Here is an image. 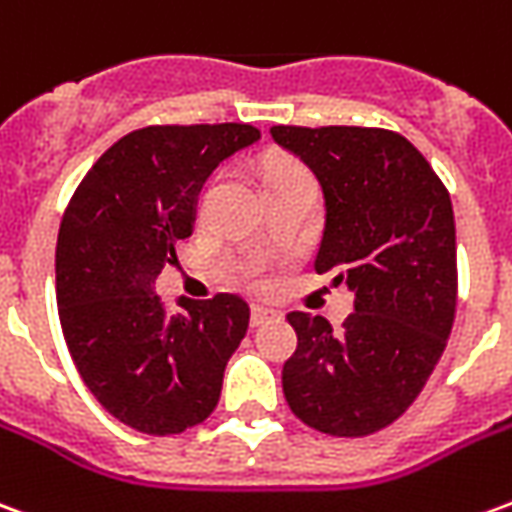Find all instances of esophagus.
<instances>
[{"label":"esophagus","mask_w":512,"mask_h":512,"mask_svg":"<svg viewBox=\"0 0 512 512\" xmlns=\"http://www.w3.org/2000/svg\"><path fill=\"white\" fill-rule=\"evenodd\" d=\"M271 318H277V310H271V307H263V304H255L252 307V326H263Z\"/></svg>","instance_id":"esophagus-1"}]
</instances>
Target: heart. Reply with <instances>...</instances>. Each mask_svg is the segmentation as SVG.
Listing matches in <instances>:
<instances>
[{
	"instance_id": "heart-1",
	"label": "heart",
	"mask_w": 512,
	"mask_h": 512,
	"mask_svg": "<svg viewBox=\"0 0 512 512\" xmlns=\"http://www.w3.org/2000/svg\"><path fill=\"white\" fill-rule=\"evenodd\" d=\"M304 172H307V169L301 167V164H296V161H277V164H271V167L266 169V186L271 189L279 180L296 178V175H304Z\"/></svg>"
}]
</instances>
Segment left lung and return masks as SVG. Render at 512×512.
Segmentation results:
<instances>
[{"label": "left lung", "mask_w": 512, "mask_h": 512, "mask_svg": "<svg viewBox=\"0 0 512 512\" xmlns=\"http://www.w3.org/2000/svg\"><path fill=\"white\" fill-rule=\"evenodd\" d=\"M318 178L326 224L315 271L354 293L340 332L290 312V411L329 436H367L406 411L439 362L458 296L450 194L406 136L384 128L274 126Z\"/></svg>", "instance_id": "left-lung-1"}]
</instances>
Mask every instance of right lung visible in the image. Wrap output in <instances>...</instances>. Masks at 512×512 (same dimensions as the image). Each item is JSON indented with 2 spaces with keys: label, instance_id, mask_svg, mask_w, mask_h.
I'll list each match as a JSON object with an SVG mask.
<instances>
[{
  "label": "right lung",
  "instance_id": "right-lung-1",
  "mask_svg": "<svg viewBox=\"0 0 512 512\" xmlns=\"http://www.w3.org/2000/svg\"><path fill=\"white\" fill-rule=\"evenodd\" d=\"M246 123L131 131L84 175L57 235V307L65 343L95 400L128 428L172 436L200 425L222 395L224 367L249 329L244 299L156 296L175 241L224 158L255 145Z\"/></svg>",
  "mask_w": 512,
  "mask_h": 512
}]
</instances>
